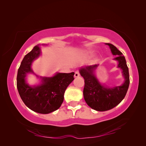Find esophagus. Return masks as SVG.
<instances>
[{
	"instance_id": "1",
	"label": "esophagus",
	"mask_w": 146,
	"mask_h": 146,
	"mask_svg": "<svg viewBox=\"0 0 146 146\" xmlns=\"http://www.w3.org/2000/svg\"><path fill=\"white\" fill-rule=\"evenodd\" d=\"M75 77H79L80 76V73H79V71H76L75 72Z\"/></svg>"
}]
</instances>
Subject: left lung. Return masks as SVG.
Segmentation results:
<instances>
[{"label": "left lung", "mask_w": 146, "mask_h": 146, "mask_svg": "<svg viewBox=\"0 0 146 146\" xmlns=\"http://www.w3.org/2000/svg\"><path fill=\"white\" fill-rule=\"evenodd\" d=\"M106 45L110 47L112 54L116 56L114 60L118 62L117 68L122 69L125 78L123 84L113 88L104 86L94 74L95 69L98 66L97 64L80 69V74L84 79L83 95L86 103L92 109L101 112L112 109L121 102L130 82L129 69L123 54L112 44L106 43Z\"/></svg>", "instance_id": "obj_1"}]
</instances>
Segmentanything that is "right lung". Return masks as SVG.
<instances>
[{
    "instance_id": "right-lung-1",
    "label": "right lung",
    "mask_w": 146,
    "mask_h": 146,
    "mask_svg": "<svg viewBox=\"0 0 146 146\" xmlns=\"http://www.w3.org/2000/svg\"><path fill=\"white\" fill-rule=\"evenodd\" d=\"M40 48L35 46L24 57L18 69L17 88L21 98L28 108L40 113L48 114L60 107L65 91L74 80L75 73H57L52 77H41V84L31 86L26 82V76L32 73V63L40 55Z\"/></svg>"
}]
</instances>
